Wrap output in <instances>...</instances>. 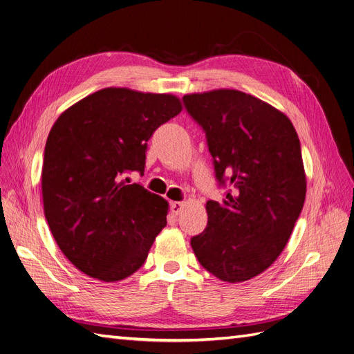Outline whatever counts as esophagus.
<instances>
[{
  "label": "esophagus",
  "mask_w": 354,
  "mask_h": 354,
  "mask_svg": "<svg viewBox=\"0 0 354 354\" xmlns=\"http://www.w3.org/2000/svg\"><path fill=\"white\" fill-rule=\"evenodd\" d=\"M183 207H185V202H181V201H177V202H171V205H169V208H171V212L173 214H180V211L183 209Z\"/></svg>",
  "instance_id": "esophagus-1"
}]
</instances>
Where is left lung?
Returning <instances> with one entry per match:
<instances>
[{"label":"left lung","instance_id":"obj_1","mask_svg":"<svg viewBox=\"0 0 354 354\" xmlns=\"http://www.w3.org/2000/svg\"><path fill=\"white\" fill-rule=\"evenodd\" d=\"M207 137L224 199L208 201L207 227L190 239L198 261L224 282L260 274L283 251L306 199L301 146L292 122L238 90L183 97Z\"/></svg>","mask_w":354,"mask_h":354}]
</instances>
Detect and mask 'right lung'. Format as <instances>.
<instances>
[{
  "label": "right lung",
  "mask_w": 354,
  "mask_h": 354,
  "mask_svg": "<svg viewBox=\"0 0 354 354\" xmlns=\"http://www.w3.org/2000/svg\"><path fill=\"white\" fill-rule=\"evenodd\" d=\"M181 112L173 94L103 88L50 130L41 187L50 230L82 273L118 282L145 264L167 226L168 202L122 176L143 174L147 140Z\"/></svg>",
  "instance_id": "right-lung-1"
}]
</instances>
